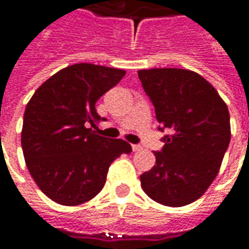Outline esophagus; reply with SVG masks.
Listing matches in <instances>:
<instances>
[{"instance_id":"34e87169","label":"esophagus","mask_w":249,"mask_h":249,"mask_svg":"<svg viewBox=\"0 0 249 249\" xmlns=\"http://www.w3.org/2000/svg\"><path fill=\"white\" fill-rule=\"evenodd\" d=\"M132 149H133V152H139L141 151L142 148H141V145H139V144H133V145H132Z\"/></svg>"}]
</instances>
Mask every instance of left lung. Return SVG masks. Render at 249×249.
Returning <instances> with one entry per match:
<instances>
[{
  "mask_svg": "<svg viewBox=\"0 0 249 249\" xmlns=\"http://www.w3.org/2000/svg\"><path fill=\"white\" fill-rule=\"evenodd\" d=\"M155 107L159 130L169 129L155 152L156 165L140 176L144 192L157 203L183 207L203 195L219 172L231 140L230 113L205 78L187 69L139 71Z\"/></svg>",
  "mask_w": 249,
  "mask_h": 249,
  "instance_id": "obj_1",
  "label": "left lung"
}]
</instances>
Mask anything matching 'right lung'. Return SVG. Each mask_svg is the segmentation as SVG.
<instances>
[{
  "label": "right lung",
  "mask_w": 249,
  "mask_h": 249,
  "mask_svg": "<svg viewBox=\"0 0 249 249\" xmlns=\"http://www.w3.org/2000/svg\"><path fill=\"white\" fill-rule=\"evenodd\" d=\"M125 71L74 64L46 80L24 114L21 144L26 167L46 196L62 205L87 203L103 189L110 164L132 146L96 135V103Z\"/></svg>",
  "instance_id": "obj_1"
}]
</instances>
